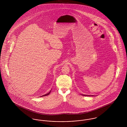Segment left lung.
Here are the masks:
<instances>
[{
  "mask_svg": "<svg viewBox=\"0 0 127 127\" xmlns=\"http://www.w3.org/2000/svg\"><path fill=\"white\" fill-rule=\"evenodd\" d=\"M82 95L84 96H90V95H83V94H82Z\"/></svg>",
  "mask_w": 127,
  "mask_h": 127,
  "instance_id": "left-lung-1",
  "label": "left lung"
}]
</instances>
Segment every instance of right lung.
<instances>
[{"label": "right lung", "mask_w": 127, "mask_h": 127, "mask_svg": "<svg viewBox=\"0 0 127 127\" xmlns=\"http://www.w3.org/2000/svg\"><path fill=\"white\" fill-rule=\"evenodd\" d=\"M50 92H51V91H50L49 92H48V93H47V94H45V95H42V96H47V95H48V94H50ZM42 96H41V97H42Z\"/></svg>", "instance_id": "right-lung-1"}]
</instances>
